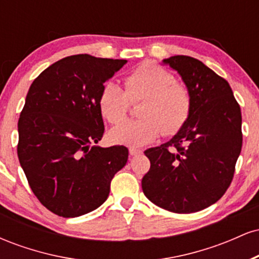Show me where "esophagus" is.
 I'll return each instance as SVG.
<instances>
[{"mask_svg": "<svg viewBox=\"0 0 259 259\" xmlns=\"http://www.w3.org/2000/svg\"><path fill=\"white\" fill-rule=\"evenodd\" d=\"M129 153H130V156H139V154L142 153V151L139 150V148L130 147V148H129Z\"/></svg>", "mask_w": 259, "mask_h": 259, "instance_id": "1", "label": "esophagus"}]
</instances>
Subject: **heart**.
<instances>
[{
    "label": "heart",
    "instance_id": "obj_1",
    "mask_svg": "<svg viewBox=\"0 0 259 259\" xmlns=\"http://www.w3.org/2000/svg\"><path fill=\"white\" fill-rule=\"evenodd\" d=\"M140 106L141 119L129 120L111 132L117 144L139 147L150 144L160 134L173 136L185 126L192 109L190 90L169 70L153 62H145L124 76V90L108 81L100 92V111L109 123L119 124L127 117L132 102Z\"/></svg>",
    "mask_w": 259,
    "mask_h": 259
}]
</instances>
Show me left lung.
I'll list each match as a JSON object with an SVG mask.
<instances>
[{
	"label": "left lung",
	"instance_id": "left-lung-1",
	"mask_svg": "<svg viewBox=\"0 0 259 259\" xmlns=\"http://www.w3.org/2000/svg\"><path fill=\"white\" fill-rule=\"evenodd\" d=\"M192 97L185 126L170 141L148 148L144 194L174 213H194L215 203L230 186L242 147L241 109L229 82L198 59H164Z\"/></svg>",
	"mask_w": 259,
	"mask_h": 259
}]
</instances>
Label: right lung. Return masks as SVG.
<instances>
[{
    "label": "right lung",
    "instance_id": "add662e5",
    "mask_svg": "<svg viewBox=\"0 0 259 259\" xmlns=\"http://www.w3.org/2000/svg\"><path fill=\"white\" fill-rule=\"evenodd\" d=\"M126 59L74 55L32 81L18 121V158L41 204L64 218L99 208L127 162L125 146H92L105 134L103 84Z\"/></svg>",
    "mask_w": 259,
    "mask_h": 259
}]
</instances>
